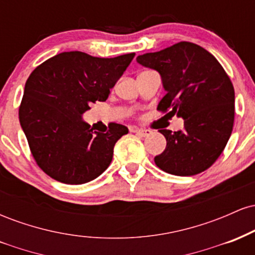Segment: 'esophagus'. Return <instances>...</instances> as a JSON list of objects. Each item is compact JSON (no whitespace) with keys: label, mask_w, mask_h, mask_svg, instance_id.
I'll return each mask as SVG.
<instances>
[{"label":"esophagus","mask_w":255,"mask_h":255,"mask_svg":"<svg viewBox=\"0 0 255 255\" xmlns=\"http://www.w3.org/2000/svg\"><path fill=\"white\" fill-rule=\"evenodd\" d=\"M133 131L134 133H136L137 135L144 136V137L148 136L152 133V130H150V129H141V128H133Z\"/></svg>","instance_id":"esophagus-1"}]
</instances>
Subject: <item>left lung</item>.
Returning <instances> with one entry per match:
<instances>
[{"label": "left lung", "mask_w": 255, "mask_h": 255, "mask_svg": "<svg viewBox=\"0 0 255 255\" xmlns=\"http://www.w3.org/2000/svg\"><path fill=\"white\" fill-rule=\"evenodd\" d=\"M136 62L159 73L166 95L157 109L182 118L183 129H160L166 147L154 157L158 168L176 176H193L217 160L231 135L235 92L229 77L204 48L180 42Z\"/></svg>", "instance_id": "1"}]
</instances>
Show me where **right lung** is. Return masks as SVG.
Masks as SVG:
<instances>
[{"label": "right lung", "instance_id": "1", "mask_svg": "<svg viewBox=\"0 0 255 255\" xmlns=\"http://www.w3.org/2000/svg\"><path fill=\"white\" fill-rule=\"evenodd\" d=\"M134 56L61 52L31 73L20 104V125L37 164L54 180L83 184L109 166L114 146L128 128L111 124L101 133L91 129L83 115L92 103L107 101Z\"/></svg>", "mask_w": 255, "mask_h": 255}]
</instances>
